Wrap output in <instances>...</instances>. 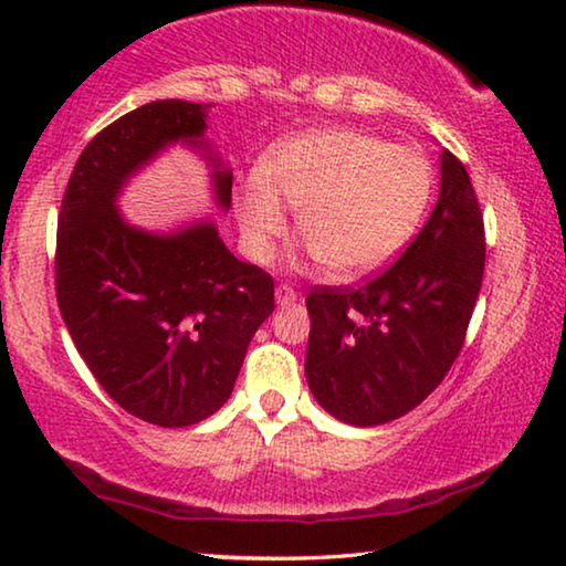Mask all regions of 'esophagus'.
I'll use <instances>...</instances> for the list:
<instances>
[{
  "label": "esophagus",
  "instance_id": "esophagus-1",
  "mask_svg": "<svg viewBox=\"0 0 566 566\" xmlns=\"http://www.w3.org/2000/svg\"><path fill=\"white\" fill-rule=\"evenodd\" d=\"M296 298H298V293L293 291V289H289V285H277V289H275V304L281 306V308L283 306H291Z\"/></svg>",
  "mask_w": 566,
  "mask_h": 566
}]
</instances>
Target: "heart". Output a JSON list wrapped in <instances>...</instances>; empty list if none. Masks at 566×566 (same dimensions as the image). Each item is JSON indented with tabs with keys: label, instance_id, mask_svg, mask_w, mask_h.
Listing matches in <instances>:
<instances>
[{
	"label": "heart",
	"instance_id": "b5f03b06",
	"mask_svg": "<svg viewBox=\"0 0 566 566\" xmlns=\"http://www.w3.org/2000/svg\"><path fill=\"white\" fill-rule=\"evenodd\" d=\"M262 172L247 177L234 200L252 258L265 260L283 234V199L298 211V237L337 277L386 265L415 234L432 196L422 149L353 128L291 138L270 151Z\"/></svg>",
	"mask_w": 566,
	"mask_h": 566
}]
</instances>
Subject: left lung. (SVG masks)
Instances as JSON below:
<instances>
[{
  "mask_svg": "<svg viewBox=\"0 0 566 566\" xmlns=\"http://www.w3.org/2000/svg\"><path fill=\"white\" fill-rule=\"evenodd\" d=\"M484 219L467 167L443 149L428 223L358 289H314L306 381L335 420L374 428L407 415L451 370L484 277Z\"/></svg>",
  "mask_w": 566,
  "mask_h": 566,
  "instance_id": "1",
  "label": "left lung"
}]
</instances>
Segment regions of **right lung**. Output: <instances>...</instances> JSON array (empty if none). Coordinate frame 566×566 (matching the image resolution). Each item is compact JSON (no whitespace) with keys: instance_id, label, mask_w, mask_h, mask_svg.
<instances>
[{"instance_id":"right-lung-1","label":"right lung","mask_w":566,"mask_h":566,"mask_svg":"<svg viewBox=\"0 0 566 566\" xmlns=\"http://www.w3.org/2000/svg\"><path fill=\"white\" fill-rule=\"evenodd\" d=\"M208 107L157 99L99 130L59 213L56 298L69 335L107 397L159 428L219 412L275 308L273 277L237 260L211 219L149 231L118 208L130 177L182 144L203 154L216 206L229 211L231 169L203 138Z\"/></svg>"}]
</instances>
